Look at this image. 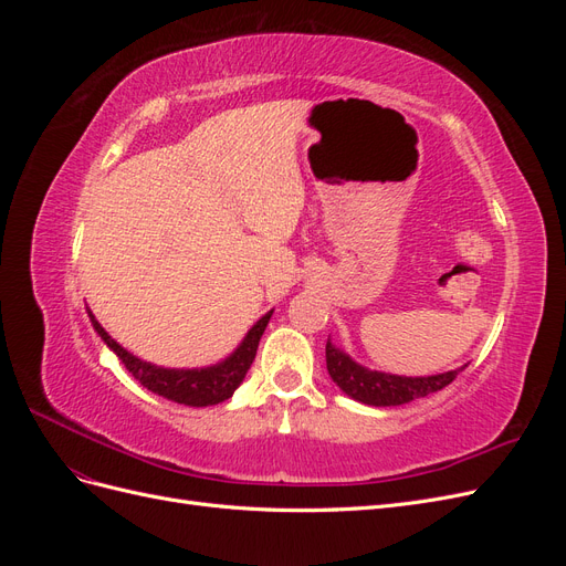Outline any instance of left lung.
<instances>
[{
	"label": "left lung",
	"mask_w": 566,
	"mask_h": 566,
	"mask_svg": "<svg viewBox=\"0 0 566 566\" xmlns=\"http://www.w3.org/2000/svg\"><path fill=\"white\" fill-rule=\"evenodd\" d=\"M325 364H328L331 378L342 391H347L352 399L368 406H401L427 397V394H434L451 385L462 370L458 368L441 375H430V378H401V375H387L354 364L347 354L335 349L331 342L325 345Z\"/></svg>",
	"instance_id": "8db88e82"
}]
</instances>
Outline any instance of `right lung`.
<instances>
[{"mask_svg": "<svg viewBox=\"0 0 566 566\" xmlns=\"http://www.w3.org/2000/svg\"><path fill=\"white\" fill-rule=\"evenodd\" d=\"M90 318L101 339H104L106 345L117 354L119 361H123L125 368L134 375V380H139L146 389L158 394V397H165L169 401H177L184 406H214V403L227 401L238 389V385L243 382L248 368L254 361V354H256V347H260V337L264 335L271 312L256 321L254 328L243 339V345L238 347L227 361H221L219 366L200 368V370H169V368L150 366L142 361V358L129 354L127 349L119 347L117 342L101 328V323L92 316V312H90Z\"/></svg>", "mask_w": 566, "mask_h": 566, "instance_id": "obj_1", "label": "right lung"}]
</instances>
